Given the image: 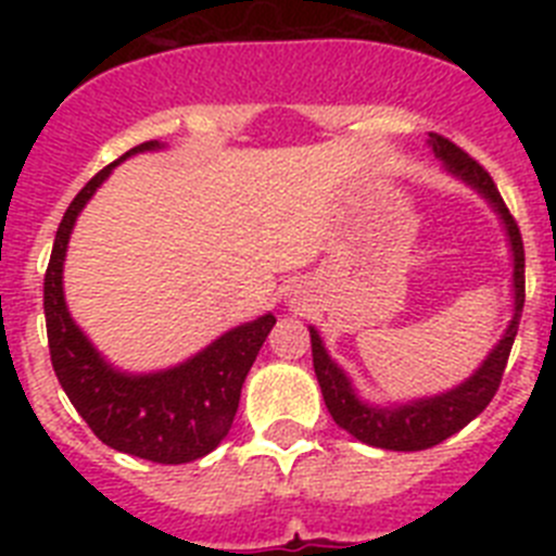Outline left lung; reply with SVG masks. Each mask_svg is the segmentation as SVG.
I'll use <instances>...</instances> for the list:
<instances>
[{
	"label": "left lung",
	"mask_w": 556,
	"mask_h": 556,
	"mask_svg": "<svg viewBox=\"0 0 556 556\" xmlns=\"http://www.w3.org/2000/svg\"><path fill=\"white\" fill-rule=\"evenodd\" d=\"M429 141L431 150L437 152V159L445 161L448 172H454L456 178H462L465 184L479 189L481 194L495 205V211H498L504 225H507L509 244H513L515 255V317L513 323H509L504 339L495 345V351L484 358V365H481L465 384L456 387V390L451 392H443V395L437 397H424V401H415V404L397 406V409H378V406L362 404V401L353 395L351 381L345 378V372L339 370L331 358H328L320 337H317V331L312 328L314 372H317L323 401H326L331 417L337 420V426H342V429H345L348 434L356 437V440L387 451L431 448V445L443 443L451 434L465 429L476 415H481V412L488 409V404L493 401V395L501 387V376H504L509 351H513L515 333H518L523 298H527L523 239H520L518 223H515L507 203H504V198H501L498 189H495L490 172L484 169L479 161L470 159L462 147H456L454 141L440 136V132H429Z\"/></svg>",
	"instance_id": "obj_1"
}]
</instances>
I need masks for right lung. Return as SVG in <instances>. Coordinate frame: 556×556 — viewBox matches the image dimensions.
<instances>
[{
  "label": "right lung",
  "instance_id": "1",
  "mask_svg": "<svg viewBox=\"0 0 556 556\" xmlns=\"http://www.w3.org/2000/svg\"><path fill=\"white\" fill-rule=\"evenodd\" d=\"M155 147L159 141H144L127 150L119 161ZM119 161L108 164L83 186L58 225L43 275L49 356L63 392L102 443L159 465H184L217 448L228 434L244 378L275 326V317L264 314L248 326L233 328L186 365L164 372L125 376L105 365V358L68 317L61 278L72 225Z\"/></svg>",
  "mask_w": 556,
  "mask_h": 556
}]
</instances>
